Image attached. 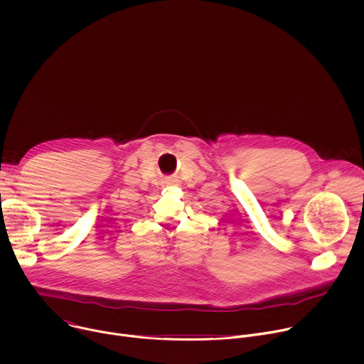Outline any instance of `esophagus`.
I'll use <instances>...</instances> for the list:
<instances>
[{
	"label": "esophagus",
	"mask_w": 364,
	"mask_h": 364,
	"mask_svg": "<svg viewBox=\"0 0 364 364\" xmlns=\"http://www.w3.org/2000/svg\"><path fill=\"white\" fill-rule=\"evenodd\" d=\"M176 184H177V183H176V180H173V178H171V180H167V181H166V186H176Z\"/></svg>",
	"instance_id": "obj_1"
}]
</instances>
